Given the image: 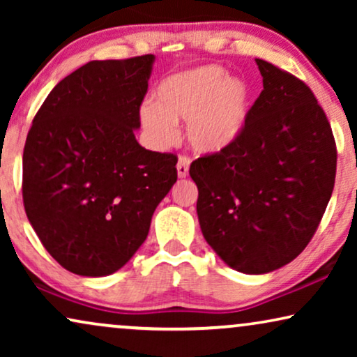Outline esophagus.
I'll use <instances>...</instances> for the list:
<instances>
[{
  "label": "esophagus",
  "mask_w": 357,
  "mask_h": 357,
  "mask_svg": "<svg viewBox=\"0 0 357 357\" xmlns=\"http://www.w3.org/2000/svg\"><path fill=\"white\" fill-rule=\"evenodd\" d=\"M190 162H192V159L188 158V155H180L178 158V162H177V174L180 178H185L188 175V169H190Z\"/></svg>",
  "instance_id": "1"
}]
</instances>
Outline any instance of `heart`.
I'll use <instances>...</instances> for the list:
<instances>
[{"instance_id":"1","label":"heart","mask_w":357,"mask_h":357,"mask_svg":"<svg viewBox=\"0 0 357 357\" xmlns=\"http://www.w3.org/2000/svg\"><path fill=\"white\" fill-rule=\"evenodd\" d=\"M158 100L139 107L144 133L159 148L177 138L178 121L187 123V139L198 153L227 148L242 133L250 110V89L229 77L221 66H199L175 73L158 86Z\"/></svg>"}]
</instances>
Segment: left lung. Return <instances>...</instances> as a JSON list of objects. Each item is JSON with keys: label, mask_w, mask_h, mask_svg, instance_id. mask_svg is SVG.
I'll list each match as a JSON object with an SVG mask.
<instances>
[{"label": "left lung", "mask_w": 357, "mask_h": 357, "mask_svg": "<svg viewBox=\"0 0 357 357\" xmlns=\"http://www.w3.org/2000/svg\"><path fill=\"white\" fill-rule=\"evenodd\" d=\"M263 91L238 138L190 165L202 232L229 266L263 275L312 241L335 187L336 144L310 87L257 58Z\"/></svg>", "instance_id": "left-lung-1"}]
</instances>
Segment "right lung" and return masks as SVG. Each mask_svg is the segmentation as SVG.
Masks as SVG:
<instances>
[{"label": "right lung", "instance_id": "1", "mask_svg": "<svg viewBox=\"0 0 357 357\" xmlns=\"http://www.w3.org/2000/svg\"><path fill=\"white\" fill-rule=\"evenodd\" d=\"M153 61L86 63L53 87L29 130L24 209L42 245L75 275L120 270L177 182V155L135 138Z\"/></svg>", "mask_w": 357, "mask_h": 357}]
</instances>
